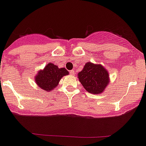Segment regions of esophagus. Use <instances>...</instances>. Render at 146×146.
Returning a JSON list of instances; mask_svg holds the SVG:
<instances>
[{
	"mask_svg": "<svg viewBox=\"0 0 146 146\" xmlns=\"http://www.w3.org/2000/svg\"><path fill=\"white\" fill-rule=\"evenodd\" d=\"M70 73L71 75H74V73H75V71H74V70H70Z\"/></svg>",
	"mask_w": 146,
	"mask_h": 146,
	"instance_id": "34e87169",
	"label": "esophagus"
}]
</instances>
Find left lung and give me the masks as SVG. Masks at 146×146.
<instances>
[{
    "mask_svg": "<svg viewBox=\"0 0 146 146\" xmlns=\"http://www.w3.org/2000/svg\"><path fill=\"white\" fill-rule=\"evenodd\" d=\"M78 78L84 88L93 94H100L110 82L107 70L100 64L86 63Z\"/></svg>",
    "mask_w": 146,
    "mask_h": 146,
    "instance_id": "left-lung-1",
    "label": "left lung"
}]
</instances>
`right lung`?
<instances>
[{
  "label": "right lung",
  "instance_id": "add662e5",
  "mask_svg": "<svg viewBox=\"0 0 146 146\" xmlns=\"http://www.w3.org/2000/svg\"><path fill=\"white\" fill-rule=\"evenodd\" d=\"M68 73L65 68H58L55 64L49 63L43 70H40L37 73L35 77V81L41 89L51 91L58 85L61 78Z\"/></svg>",
  "mask_w": 146,
  "mask_h": 146
}]
</instances>
